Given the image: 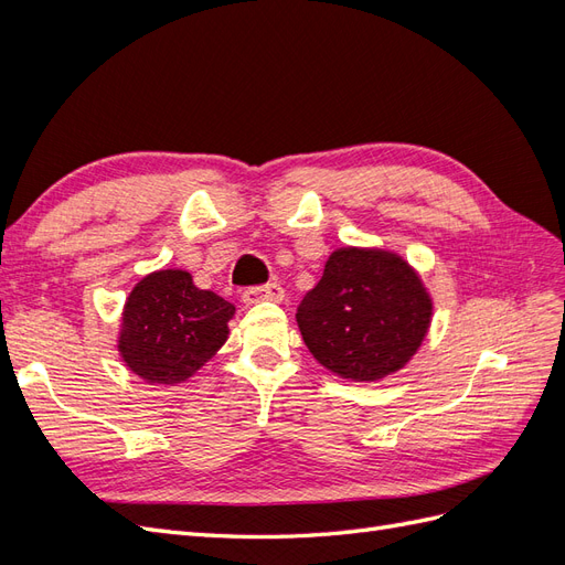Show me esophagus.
<instances>
[{
  "label": "esophagus",
  "instance_id": "1",
  "mask_svg": "<svg viewBox=\"0 0 565 565\" xmlns=\"http://www.w3.org/2000/svg\"><path fill=\"white\" fill-rule=\"evenodd\" d=\"M285 289L278 282H268V285H256V287H247L243 292V301L247 306L259 303V301H282Z\"/></svg>",
  "mask_w": 565,
  "mask_h": 565
}]
</instances>
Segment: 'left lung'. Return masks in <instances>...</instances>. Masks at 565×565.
<instances>
[{"mask_svg": "<svg viewBox=\"0 0 565 565\" xmlns=\"http://www.w3.org/2000/svg\"><path fill=\"white\" fill-rule=\"evenodd\" d=\"M434 303L415 268L384 249L341 247L297 309L316 361L353 382H377L417 353Z\"/></svg>", "mask_w": 565, "mask_h": 565, "instance_id": "8db88e82", "label": "left lung"}]
</instances>
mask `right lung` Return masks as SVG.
Segmentation results:
<instances>
[{
	"mask_svg": "<svg viewBox=\"0 0 565 565\" xmlns=\"http://www.w3.org/2000/svg\"><path fill=\"white\" fill-rule=\"evenodd\" d=\"M233 313V303L195 287L188 270H156L127 297L119 355L150 384H181L224 347Z\"/></svg>",
	"mask_w": 565,
	"mask_h": 565,
	"instance_id": "obj_1",
	"label": "right lung"
}]
</instances>
